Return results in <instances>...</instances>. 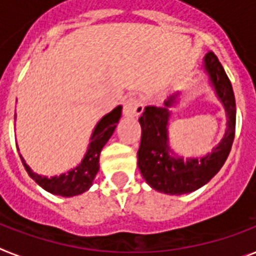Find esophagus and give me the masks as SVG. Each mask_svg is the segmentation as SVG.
Wrapping results in <instances>:
<instances>
[{
    "mask_svg": "<svg viewBox=\"0 0 256 256\" xmlns=\"http://www.w3.org/2000/svg\"><path fill=\"white\" fill-rule=\"evenodd\" d=\"M143 109H144V105H143L140 98H138V96H130L124 102L122 113L128 116V117H138L143 112Z\"/></svg>",
    "mask_w": 256,
    "mask_h": 256,
    "instance_id": "34e87169",
    "label": "esophagus"
}]
</instances>
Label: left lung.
I'll use <instances>...</instances> for the list:
<instances>
[{"label":"left lung","instance_id":"left-lung-1","mask_svg":"<svg viewBox=\"0 0 256 256\" xmlns=\"http://www.w3.org/2000/svg\"><path fill=\"white\" fill-rule=\"evenodd\" d=\"M204 68L210 74L212 86L228 113V130L222 142L210 156L200 160L173 158L168 147L166 108L174 104V95L165 102V108L147 106L139 118L142 126L140 147L138 150V166L142 176L151 187L170 195L188 194L200 188L217 174L226 161L232 148L236 130V102L230 80L225 74L217 56L208 52L204 57Z\"/></svg>","mask_w":256,"mask_h":256}]
</instances>
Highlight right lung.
Returning a JSON list of instances; mask_svg holds the SVG:
<instances>
[{
	"label": "right lung",
	"mask_w": 256,
	"mask_h": 256,
	"mask_svg": "<svg viewBox=\"0 0 256 256\" xmlns=\"http://www.w3.org/2000/svg\"><path fill=\"white\" fill-rule=\"evenodd\" d=\"M121 106H117L114 110H112L109 114H106L102 120L96 124L92 136H91V143H90L87 154L83 158L82 164L72 170H69L66 174H60L54 177H42L34 173L30 166L23 161L26 170L28 172L30 177L36 182L40 187L46 190L50 194L60 195V196H74L80 195L87 191L91 184L94 182L96 173L100 170V150L104 148L106 142L109 140L110 136L113 135L117 122L121 117Z\"/></svg>",
	"instance_id": "add662e5"
}]
</instances>
